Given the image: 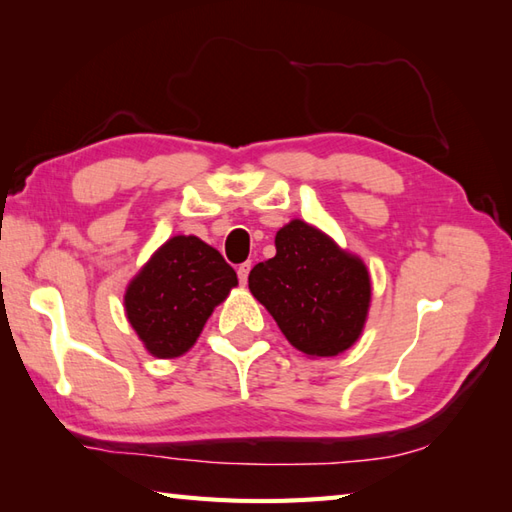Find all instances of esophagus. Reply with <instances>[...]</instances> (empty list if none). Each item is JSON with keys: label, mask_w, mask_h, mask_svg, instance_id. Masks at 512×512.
Returning a JSON list of instances; mask_svg holds the SVG:
<instances>
[{"label": "esophagus", "mask_w": 512, "mask_h": 512, "mask_svg": "<svg viewBox=\"0 0 512 512\" xmlns=\"http://www.w3.org/2000/svg\"><path fill=\"white\" fill-rule=\"evenodd\" d=\"M249 271H252V263H243V265H238L236 274H238V280H241V285H247Z\"/></svg>", "instance_id": "obj_1"}]
</instances>
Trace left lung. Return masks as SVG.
I'll list each match as a JSON object with an SVG mask.
<instances>
[{
	"mask_svg": "<svg viewBox=\"0 0 512 512\" xmlns=\"http://www.w3.org/2000/svg\"><path fill=\"white\" fill-rule=\"evenodd\" d=\"M249 291L282 335L313 357H335L355 344L370 304L361 260L298 219L276 234V256L249 271Z\"/></svg>",
	"mask_w": 512,
	"mask_h": 512,
	"instance_id": "8db88e82",
	"label": "left lung"
}]
</instances>
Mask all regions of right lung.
I'll use <instances>...</instances> for the list:
<instances>
[{
  "label": "right lung",
  "mask_w": 512,
  "mask_h": 512,
  "mask_svg": "<svg viewBox=\"0 0 512 512\" xmlns=\"http://www.w3.org/2000/svg\"><path fill=\"white\" fill-rule=\"evenodd\" d=\"M236 285V271L217 249L197 236H173L133 278L124 306L151 355L179 357Z\"/></svg>",
  "instance_id": "obj_1"
}]
</instances>
